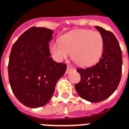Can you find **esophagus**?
Returning a JSON list of instances; mask_svg holds the SVG:
<instances>
[{
    "label": "esophagus",
    "instance_id": "obj_1",
    "mask_svg": "<svg viewBox=\"0 0 129 129\" xmlns=\"http://www.w3.org/2000/svg\"><path fill=\"white\" fill-rule=\"evenodd\" d=\"M73 70V68L70 67V66H67V71H66V73H70V71H71Z\"/></svg>",
    "mask_w": 129,
    "mask_h": 129
}]
</instances>
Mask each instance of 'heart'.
Masks as SVG:
<instances>
[{
  "mask_svg": "<svg viewBox=\"0 0 129 129\" xmlns=\"http://www.w3.org/2000/svg\"><path fill=\"white\" fill-rule=\"evenodd\" d=\"M51 51L58 61L69 57L82 67L93 65L102 55L104 40L100 33L88 29L73 31L51 44Z\"/></svg>",
  "mask_w": 129,
  "mask_h": 129,
  "instance_id": "b5f03b06",
  "label": "heart"
}]
</instances>
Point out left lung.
I'll return each instance as SVG.
<instances>
[{"label": "left lung", "mask_w": 129, "mask_h": 129, "mask_svg": "<svg viewBox=\"0 0 129 129\" xmlns=\"http://www.w3.org/2000/svg\"><path fill=\"white\" fill-rule=\"evenodd\" d=\"M104 40V51L99 62L91 67L77 69L81 81L75 89L81 98L91 102L107 99L118 86L122 75V51L115 36L110 31L95 26Z\"/></svg>", "instance_id": "8db88e82"}]
</instances>
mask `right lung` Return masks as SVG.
I'll use <instances>...</instances> for the list:
<instances>
[{
	"label": "right lung",
	"instance_id": "1",
	"mask_svg": "<svg viewBox=\"0 0 129 129\" xmlns=\"http://www.w3.org/2000/svg\"><path fill=\"white\" fill-rule=\"evenodd\" d=\"M52 34L49 29L32 27L12 46L8 64L10 85L17 99L27 107L46 104L67 70L66 64L50 57Z\"/></svg>",
	"mask_w": 129,
	"mask_h": 129
}]
</instances>
